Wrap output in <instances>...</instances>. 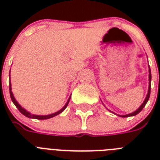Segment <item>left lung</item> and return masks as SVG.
<instances>
[{
    "label": "left lung",
    "mask_w": 160,
    "mask_h": 160,
    "mask_svg": "<svg viewBox=\"0 0 160 160\" xmlns=\"http://www.w3.org/2000/svg\"><path fill=\"white\" fill-rule=\"evenodd\" d=\"M149 90H148V94H147L146 95V98H145V100H144V102H143V104H142L140 106H139V108L138 109H136L135 111L133 112V113H130V114H124V115H119V116L120 117H129V116H134V115H136V114H138L139 113V112L141 111L142 109H143V108H144V106H145V105L147 104V102H148V100H149V95H150V89H151V70H150V68L149 69Z\"/></svg>",
    "instance_id": "obj_1"
}]
</instances>
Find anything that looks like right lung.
Listing matches in <instances>:
<instances>
[{
  "label": "right lung",
  "mask_w": 160,
  "mask_h": 160,
  "mask_svg": "<svg viewBox=\"0 0 160 160\" xmlns=\"http://www.w3.org/2000/svg\"><path fill=\"white\" fill-rule=\"evenodd\" d=\"M10 95H11V100H12V102L14 103V105H16V108L19 109V111L21 112V114H24L25 116L28 117V118H31V119H50V118H52V117L55 116V115H58V114H60L61 112H63L64 110H65V108L67 107L68 104H69V101H70V98H69V100H68L67 102H66V104H65V106L63 107L61 109H60L59 111L54 113V114H48V115H36V114H31L30 112L26 111V109H24V108H22L21 105H19L18 102L16 101V99H15V97H14L13 94H12V91H11V84H10Z\"/></svg>",
  "instance_id": "1"
}]
</instances>
